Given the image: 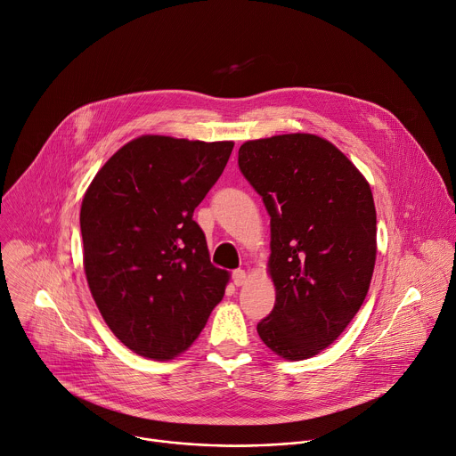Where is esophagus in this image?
I'll use <instances>...</instances> for the list:
<instances>
[{
  "mask_svg": "<svg viewBox=\"0 0 456 456\" xmlns=\"http://www.w3.org/2000/svg\"><path fill=\"white\" fill-rule=\"evenodd\" d=\"M245 281H247V274H245V271L238 269V271H234V273H232V283H234L236 287H241Z\"/></svg>",
  "mask_w": 456,
  "mask_h": 456,
  "instance_id": "34e87169",
  "label": "esophagus"
}]
</instances>
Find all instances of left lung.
<instances>
[{
	"mask_svg": "<svg viewBox=\"0 0 456 456\" xmlns=\"http://www.w3.org/2000/svg\"><path fill=\"white\" fill-rule=\"evenodd\" d=\"M238 166L271 216L276 303L257 334L283 359L314 357L368 294L377 254L371 189L334 144L310 134L248 141Z\"/></svg>",
	"mask_w": 456,
	"mask_h": 456,
	"instance_id": "1",
	"label": "left lung"
}]
</instances>
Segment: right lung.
Masks as SVG:
<instances>
[{
	"mask_svg": "<svg viewBox=\"0 0 456 456\" xmlns=\"http://www.w3.org/2000/svg\"><path fill=\"white\" fill-rule=\"evenodd\" d=\"M234 142L144 135L95 175L81 206L85 273L117 339L167 361L200 336L222 301L227 271L209 259L192 220Z\"/></svg>",
	"mask_w": 456,
	"mask_h": 456,
	"instance_id": "add662e5",
	"label": "right lung"
}]
</instances>
